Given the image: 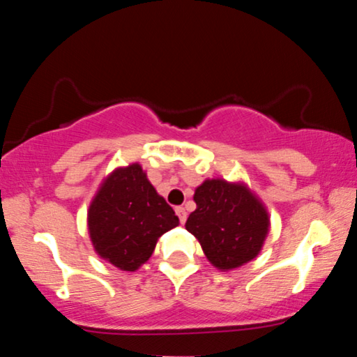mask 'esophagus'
I'll return each instance as SVG.
<instances>
[{"label": "esophagus", "mask_w": 357, "mask_h": 357, "mask_svg": "<svg viewBox=\"0 0 357 357\" xmlns=\"http://www.w3.org/2000/svg\"><path fill=\"white\" fill-rule=\"evenodd\" d=\"M176 215H178V218H179V221H181V223H184V221H186V218H188V213L183 206L176 208Z\"/></svg>", "instance_id": "obj_1"}]
</instances>
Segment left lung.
I'll list each match as a JSON object with an SVG mask.
<instances>
[{
    "mask_svg": "<svg viewBox=\"0 0 357 357\" xmlns=\"http://www.w3.org/2000/svg\"><path fill=\"white\" fill-rule=\"evenodd\" d=\"M192 199L196 210L184 227L213 267L230 272L258 257L270 231V215L247 183L204 179Z\"/></svg>",
    "mask_w": 357,
    "mask_h": 357,
    "instance_id": "1",
    "label": "left lung"
}]
</instances>
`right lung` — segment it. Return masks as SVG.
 Segmentation results:
<instances>
[{"label":"right lung","mask_w":357,"mask_h":357,"mask_svg":"<svg viewBox=\"0 0 357 357\" xmlns=\"http://www.w3.org/2000/svg\"><path fill=\"white\" fill-rule=\"evenodd\" d=\"M179 218L155 191L139 162L119 166L102 179L87 211L92 247L102 260L136 272L153 255L159 236Z\"/></svg>","instance_id":"obj_1"}]
</instances>
